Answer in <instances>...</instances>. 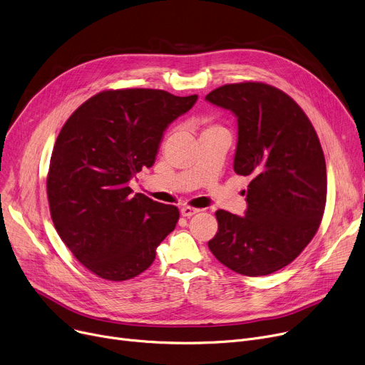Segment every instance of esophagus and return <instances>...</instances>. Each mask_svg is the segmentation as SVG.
Instances as JSON below:
<instances>
[{"label": "esophagus", "instance_id": "1", "mask_svg": "<svg viewBox=\"0 0 365 365\" xmlns=\"http://www.w3.org/2000/svg\"><path fill=\"white\" fill-rule=\"evenodd\" d=\"M200 212L198 208H194V207H189V205H185V207H182L180 208V215L183 216V217H190V216H194V215H197Z\"/></svg>", "mask_w": 365, "mask_h": 365}]
</instances>
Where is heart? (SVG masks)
<instances>
[{
	"mask_svg": "<svg viewBox=\"0 0 365 365\" xmlns=\"http://www.w3.org/2000/svg\"><path fill=\"white\" fill-rule=\"evenodd\" d=\"M205 124H207V128L205 130H213V128H220L217 124H215L212 120H210V118H207L205 120Z\"/></svg>",
	"mask_w": 365,
	"mask_h": 365,
	"instance_id": "heart-1",
	"label": "heart"
}]
</instances>
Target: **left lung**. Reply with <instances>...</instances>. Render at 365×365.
<instances>
[{"label": "left lung", "mask_w": 365, "mask_h": 365, "mask_svg": "<svg viewBox=\"0 0 365 365\" xmlns=\"http://www.w3.org/2000/svg\"><path fill=\"white\" fill-rule=\"evenodd\" d=\"M205 99L235 113L234 170L252 178L245 216L217 210L208 248L237 274L269 275L292 263L321 225L327 170L318 134L290 96L269 84H226Z\"/></svg>", "instance_id": "obj_1"}]
</instances>
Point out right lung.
Segmentation results:
<instances>
[{
	"mask_svg": "<svg viewBox=\"0 0 365 365\" xmlns=\"http://www.w3.org/2000/svg\"><path fill=\"white\" fill-rule=\"evenodd\" d=\"M197 99L153 88L105 90L63 124L47 175L50 215L71 253L94 275L138 277L176 227L178 207L133 195L128 182L155 163L164 130Z\"/></svg>",
	"mask_w": 365,
	"mask_h": 365,
	"instance_id": "obj_1",
	"label": "right lung"
}]
</instances>
